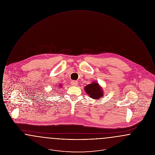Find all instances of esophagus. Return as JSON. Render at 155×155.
<instances>
[{
  "mask_svg": "<svg viewBox=\"0 0 155 155\" xmlns=\"http://www.w3.org/2000/svg\"><path fill=\"white\" fill-rule=\"evenodd\" d=\"M71 84L73 86H77L78 85V82L76 81H72L71 82Z\"/></svg>",
  "mask_w": 155,
  "mask_h": 155,
  "instance_id": "34e87169",
  "label": "esophagus"
}]
</instances>
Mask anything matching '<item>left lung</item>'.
<instances>
[{"label":"left lung","instance_id":"left-lung-1","mask_svg":"<svg viewBox=\"0 0 155 155\" xmlns=\"http://www.w3.org/2000/svg\"><path fill=\"white\" fill-rule=\"evenodd\" d=\"M84 90L89 97L94 99H99L104 96L103 89L96 82L88 84L84 87Z\"/></svg>","mask_w":155,"mask_h":155}]
</instances>
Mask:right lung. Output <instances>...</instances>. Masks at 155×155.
<instances>
[{
    "label": "right lung",
    "instance_id": "right-lung-1",
    "mask_svg": "<svg viewBox=\"0 0 155 155\" xmlns=\"http://www.w3.org/2000/svg\"><path fill=\"white\" fill-rule=\"evenodd\" d=\"M59 87H60V88H61V87H62V85H59Z\"/></svg>",
    "mask_w": 155,
    "mask_h": 155
}]
</instances>
